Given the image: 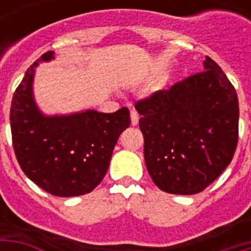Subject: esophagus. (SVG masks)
Wrapping results in <instances>:
<instances>
[{"label":"esophagus","instance_id":"esophagus-1","mask_svg":"<svg viewBox=\"0 0 251 251\" xmlns=\"http://www.w3.org/2000/svg\"><path fill=\"white\" fill-rule=\"evenodd\" d=\"M130 120H131V125L136 126L138 124V120H140V117L137 114L136 110H131L130 111Z\"/></svg>","mask_w":251,"mask_h":251}]
</instances>
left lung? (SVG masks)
<instances>
[{"label":"left lung","mask_w":251,"mask_h":251,"mask_svg":"<svg viewBox=\"0 0 251 251\" xmlns=\"http://www.w3.org/2000/svg\"><path fill=\"white\" fill-rule=\"evenodd\" d=\"M204 70L136 102L148 172L158 188L199 194L231 163L238 142L235 88L211 57Z\"/></svg>","instance_id":"8db88e82"}]
</instances>
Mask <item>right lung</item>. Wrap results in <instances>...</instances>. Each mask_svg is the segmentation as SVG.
<instances>
[{
  "label": "right lung",
  "instance_id": "1",
  "mask_svg": "<svg viewBox=\"0 0 251 251\" xmlns=\"http://www.w3.org/2000/svg\"><path fill=\"white\" fill-rule=\"evenodd\" d=\"M53 57L41 55L25 72L10 106L16 157L28 177L53 196L71 198L91 192L102 181L118 137L130 125L127 107L115 113L86 110L46 117L32 95L35 67Z\"/></svg>",
  "mask_w": 251,
  "mask_h": 251
}]
</instances>
